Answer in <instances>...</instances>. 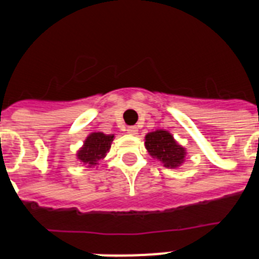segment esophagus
I'll use <instances>...</instances> for the list:
<instances>
[{"instance_id": "34e87169", "label": "esophagus", "mask_w": 259, "mask_h": 259, "mask_svg": "<svg viewBox=\"0 0 259 259\" xmlns=\"http://www.w3.org/2000/svg\"><path fill=\"white\" fill-rule=\"evenodd\" d=\"M127 134L128 135H136L137 134V127L132 125V127L127 128Z\"/></svg>"}]
</instances>
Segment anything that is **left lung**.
<instances>
[{"label":"left lung","instance_id":"1","mask_svg":"<svg viewBox=\"0 0 259 259\" xmlns=\"http://www.w3.org/2000/svg\"><path fill=\"white\" fill-rule=\"evenodd\" d=\"M145 148L153 158L161 161L164 167L176 168L184 162L187 152L176 143L168 131L157 130L145 136Z\"/></svg>","mask_w":259,"mask_h":259}]
</instances>
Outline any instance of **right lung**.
Returning <instances> with one entry per match:
<instances>
[{"mask_svg": "<svg viewBox=\"0 0 259 259\" xmlns=\"http://www.w3.org/2000/svg\"><path fill=\"white\" fill-rule=\"evenodd\" d=\"M114 140V135H105L102 132H93L89 135L84 141V145L77 152V159L88 164V167L96 166L100 159L109 152L111 143Z\"/></svg>", "mask_w": 259, "mask_h": 259, "instance_id": "obj_1", "label": "right lung"}]
</instances>
